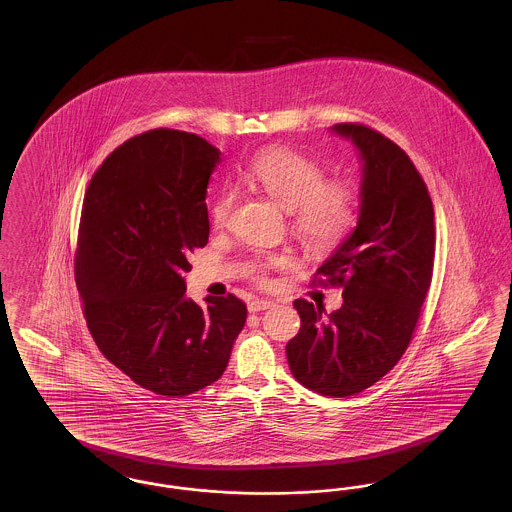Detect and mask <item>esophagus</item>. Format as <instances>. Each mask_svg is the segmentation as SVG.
<instances>
[{
    "label": "esophagus",
    "mask_w": 512,
    "mask_h": 512,
    "mask_svg": "<svg viewBox=\"0 0 512 512\" xmlns=\"http://www.w3.org/2000/svg\"><path fill=\"white\" fill-rule=\"evenodd\" d=\"M270 307H274L272 301H267V299H253L247 309H249V313H259V311H267Z\"/></svg>",
    "instance_id": "1"
}]
</instances>
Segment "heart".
I'll return each mask as SVG.
<instances>
[{"label":"heart","instance_id":"b5f03b06","mask_svg":"<svg viewBox=\"0 0 512 512\" xmlns=\"http://www.w3.org/2000/svg\"><path fill=\"white\" fill-rule=\"evenodd\" d=\"M247 178L292 215L295 238L309 251H330L355 224V195L341 180H324L317 161L286 147H270L253 157ZM234 192L224 190L211 205V220L224 226ZM284 257H268L261 268L282 267Z\"/></svg>","mask_w":512,"mask_h":512}]
</instances>
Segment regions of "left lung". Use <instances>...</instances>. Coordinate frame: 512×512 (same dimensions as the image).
<instances>
[{"label": "left lung", "mask_w": 512, "mask_h": 512, "mask_svg": "<svg viewBox=\"0 0 512 512\" xmlns=\"http://www.w3.org/2000/svg\"><path fill=\"white\" fill-rule=\"evenodd\" d=\"M330 130L363 163L357 226L317 270L343 288V305L326 315L295 299L301 328L286 355L301 386L349 397L386 376L413 338L432 282L436 228L428 188L401 147L363 124Z\"/></svg>", "instance_id": "left-lung-1"}]
</instances>
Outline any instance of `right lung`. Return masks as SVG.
Masks as SVG:
<instances>
[{
	"label": "right lung",
	"mask_w": 512,
	"mask_h": 512,
	"mask_svg": "<svg viewBox=\"0 0 512 512\" xmlns=\"http://www.w3.org/2000/svg\"><path fill=\"white\" fill-rule=\"evenodd\" d=\"M220 151L180 130L117 147L90 180L76 288L99 351L146 390L180 397L217 382L244 328L236 295L186 297L188 255L209 240L207 186Z\"/></svg>",
	"instance_id": "1"
}]
</instances>
